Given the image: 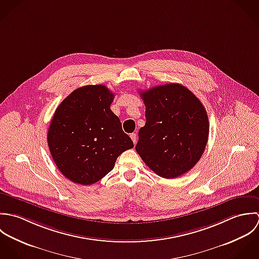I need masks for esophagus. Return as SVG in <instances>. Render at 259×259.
<instances>
[{
	"mask_svg": "<svg viewBox=\"0 0 259 259\" xmlns=\"http://www.w3.org/2000/svg\"><path fill=\"white\" fill-rule=\"evenodd\" d=\"M130 137H131V139H132L133 143L135 144V143H136V141H137V136H136V134H135V133H132V134L130 135Z\"/></svg>",
	"mask_w": 259,
	"mask_h": 259,
	"instance_id": "esophagus-1",
	"label": "esophagus"
}]
</instances>
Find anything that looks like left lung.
<instances>
[{
  "label": "left lung",
  "instance_id": "left-lung-1",
  "mask_svg": "<svg viewBox=\"0 0 259 259\" xmlns=\"http://www.w3.org/2000/svg\"><path fill=\"white\" fill-rule=\"evenodd\" d=\"M146 123L136 151L157 175L172 179L191 170L204 152L209 121L200 100L180 84L141 92Z\"/></svg>",
  "mask_w": 259,
  "mask_h": 259
}]
</instances>
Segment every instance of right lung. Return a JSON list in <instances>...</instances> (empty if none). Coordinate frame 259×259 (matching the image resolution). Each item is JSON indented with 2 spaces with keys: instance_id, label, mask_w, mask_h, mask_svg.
<instances>
[{
  "instance_id": "add662e5",
  "label": "right lung",
  "mask_w": 259,
  "mask_h": 259,
  "mask_svg": "<svg viewBox=\"0 0 259 259\" xmlns=\"http://www.w3.org/2000/svg\"><path fill=\"white\" fill-rule=\"evenodd\" d=\"M114 93L104 85L73 91L56 109L47 134L60 172L74 183L91 185L108 174L118 156L133 148L111 111Z\"/></svg>"
}]
</instances>
